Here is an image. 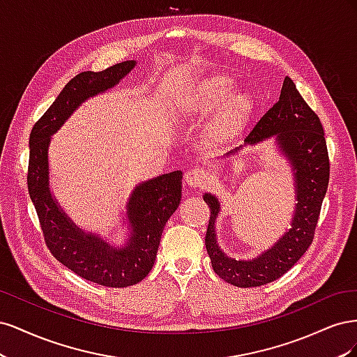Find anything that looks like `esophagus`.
<instances>
[{"label": "esophagus", "instance_id": "esophagus-1", "mask_svg": "<svg viewBox=\"0 0 357 357\" xmlns=\"http://www.w3.org/2000/svg\"><path fill=\"white\" fill-rule=\"evenodd\" d=\"M207 180H208L207 171L202 168H192L186 172V183L189 186H193V188L204 186L205 183H207Z\"/></svg>", "mask_w": 357, "mask_h": 357}]
</instances>
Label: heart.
Here are the masks:
<instances>
[{"mask_svg": "<svg viewBox=\"0 0 357 357\" xmlns=\"http://www.w3.org/2000/svg\"><path fill=\"white\" fill-rule=\"evenodd\" d=\"M236 88L234 79L225 74H215L204 79L183 96L180 110L188 117H207L221 109L208 125V137L222 139L235 135L247 123L255 101L250 93H232Z\"/></svg>", "mask_w": 357, "mask_h": 357, "instance_id": "1", "label": "heart"}]
</instances>
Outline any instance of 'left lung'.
Masks as SVG:
<instances>
[{
	"instance_id": "8db88e82",
	"label": "left lung",
	"mask_w": 357,
	"mask_h": 357,
	"mask_svg": "<svg viewBox=\"0 0 357 357\" xmlns=\"http://www.w3.org/2000/svg\"><path fill=\"white\" fill-rule=\"evenodd\" d=\"M277 137L282 152L290 160L296 181V211L291 228L269 250L252 261H235L226 256L215 241L214 220L219 201L205 193L211 215L205 234V247L214 273L238 287H256L284 275L302 257L314 238L323 198L329 185V155L319 116L310 109L290 77L283 82L280 100L256 123L244 144H256ZM243 147V146H241ZM241 147L226 153L229 156Z\"/></svg>"
}]
</instances>
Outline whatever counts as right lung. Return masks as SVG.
Returning a JSON list of instances; mask_svg holds the SVG:
<instances>
[{
	"label": "right lung",
	"instance_id": "1",
	"mask_svg": "<svg viewBox=\"0 0 357 357\" xmlns=\"http://www.w3.org/2000/svg\"><path fill=\"white\" fill-rule=\"evenodd\" d=\"M135 67L125 61L104 71H83L71 79L29 134L28 192L34 204L45 243L50 253L73 273L105 287L137 284L150 273L164 226L181 199V171L139 183L128 202L131 236L122 248L112 247L96 235L84 234L63 213L49 190L47 149L50 135L89 96L121 82Z\"/></svg>",
	"mask_w": 357,
	"mask_h": 357
}]
</instances>
